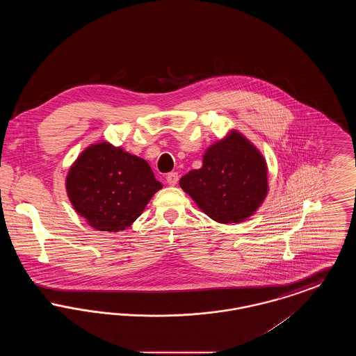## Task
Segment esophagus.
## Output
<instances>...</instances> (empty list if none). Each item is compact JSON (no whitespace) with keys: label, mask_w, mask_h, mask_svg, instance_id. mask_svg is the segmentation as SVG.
I'll use <instances>...</instances> for the list:
<instances>
[{"label":"esophagus","mask_w":356,"mask_h":356,"mask_svg":"<svg viewBox=\"0 0 356 356\" xmlns=\"http://www.w3.org/2000/svg\"><path fill=\"white\" fill-rule=\"evenodd\" d=\"M179 181V173L177 172H170L167 175V183L170 186H176Z\"/></svg>","instance_id":"obj_1"}]
</instances>
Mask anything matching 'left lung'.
I'll return each mask as SVG.
<instances>
[{"label": "left lung", "instance_id": "left-lung-1", "mask_svg": "<svg viewBox=\"0 0 356 356\" xmlns=\"http://www.w3.org/2000/svg\"><path fill=\"white\" fill-rule=\"evenodd\" d=\"M180 186L213 220L222 224L250 218L267 195L263 156L237 132L212 145L200 170L188 172Z\"/></svg>", "mask_w": 356, "mask_h": 356}]
</instances>
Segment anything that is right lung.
I'll use <instances>...</instances> for the list:
<instances>
[{
  "label": "right lung",
  "instance_id": "add662e5",
  "mask_svg": "<svg viewBox=\"0 0 356 356\" xmlns=\"http://www.w3.org/2000/svg\"><path fill=\"white\" fill-rule=\"evenodd\" d=\"M161 186L145 160L108 143L81 153L67 179L77 213L93 228L108 232L129 227Z\"/></svg>",
  "mask_w": 356,
  "mask_h": 356
}]
</instances>
